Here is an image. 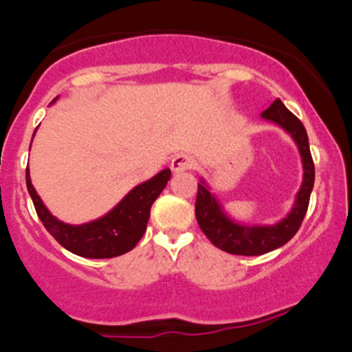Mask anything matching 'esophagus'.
Here are the masks:
<instances>
[{
  "mask_svg": "<svg viewBox=\"0 0 352 352\" xmlns=\"http://www.w3.org/2000/svg\"><path fill=\"white\" fill-rule=\"evenodd\" d=\"M190 166H192V160H190L189 155H175L172 158V162H170V168H172L173 173H182V172H187V170H190Z\"/></svg>",
  "mask_w": 352,
  "mask_h": 352,
  "instance_id": "34e87169",
  "label": "esophagus"
}]
</instances>
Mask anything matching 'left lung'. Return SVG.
Listing matches in <instances>:
<instances>
[{"label":"left lung","instance_id":"left-lung-1","mask_svg":"<svg viewBox=\"0 0 352 352\" xmlns=\"http://www.w3.org/2000/svg\"><path fill=\"white\" fill-rule=\"evenodd\" d=\"M262 119L281 126L296 143L303 162V184L296 194L293 209L286 218L276 225H240L233 221L223 211L221 204L209 192V187L204 180L197 184L196 199V218L204 235L209 242L228 254L235 255H262L276 250L289 242L300 230L301 221L307 214L310 194L315 182V165L311 160L310 144L305 126L294 113L285 107L279 98H276L267 109L262 112Z\"/></svg>","mask_w":352,"mask_h":352}]
</instances>
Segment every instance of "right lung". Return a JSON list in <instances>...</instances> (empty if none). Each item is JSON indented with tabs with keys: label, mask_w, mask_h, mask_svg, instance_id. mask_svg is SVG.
Here are the masks:
<instances>
[{
	"label": "right lung",
	"mask_w": 352,
	"mask_h": 352,
	"mask_svg": "<svg viewBox=\"0 0 352 352\" xmlns=\"http://www.w3.org/2000/svg\"><path fill=\"white\" fill-rule=\"evenodd\" d=\"M170 168L134 187L112 211L85 225H67L49 212L32 186L27 166V189L42 225L66 250L87 258H110L133 250L146 232L150 209L170 180Z\"/></svg>",
	"instance_id": "add662e5"
}]
</instances>
